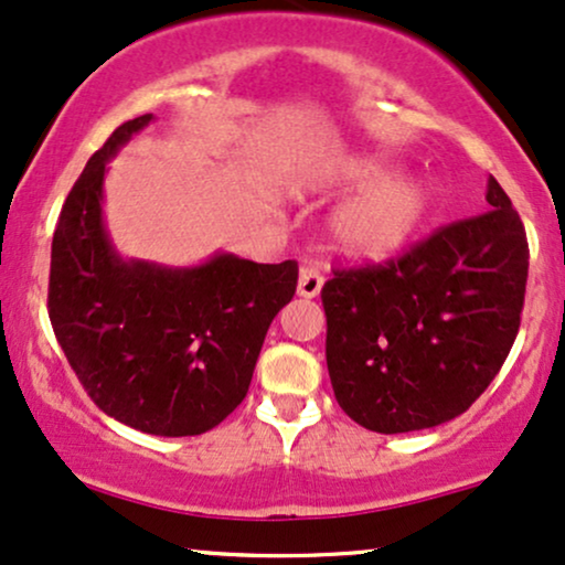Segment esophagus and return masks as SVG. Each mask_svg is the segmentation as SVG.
<instances>
[{
  "label": "esophagus",
  "mask_w": 565,
  "mask_h": 565,
  "mask_svg": "<svg viewBox=\"0 0 565 565\" xmlns=\"http://www.w3.org/2000/svg\"><path fill=\"white\" fill-rule=\"evenodd\" d=\"M323 287V274L318 268H302L300 281H297V295L305 297V300H312V297L321 295Z\"/></svg>",
  "instance_id": "34e87169"
}]
</instances>
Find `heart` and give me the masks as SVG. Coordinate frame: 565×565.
Returning <instances> with one entry per match:
<instances>
[{
	"label": "heart",
	"instance_id": "b5f03b06",
	"mask_svg": "<svg viewBox=\"0 0 565 565\" xmlns=\"http://www.w3.org/2000/svg\"><path fill=\"white\" fill-rule=\"evenodd\" d=\"M344 183L360 192L337 210L334 239L344 255L382 260L405 247L420 228L431 205L426 181L392 175L390 162L360 158L344 168Z\"/></svg>",
	"mask_w": 565,
	"mask_h": 565
}]
</instances>
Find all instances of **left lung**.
Segmentation results:
<instances>
[{
	"label": "left lung",
	"instance_id": "8db88e82",
	"mask_svg": "<svg viewBox=\"0 0 565 565\" xmlns=\"http://www.w3.org/2000/svg\"><path fill=\"white\" fill-rule=\"evenodd\" d=\"M489 210L384 265L323 284L326 365L355 424L405 434L452 420L498 376L521 326L529 242L489 175Z\"/></svg>",
	"mask_w": 565,
	"mask_h": 565
}]
</instances>
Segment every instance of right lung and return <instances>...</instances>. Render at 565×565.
<instances>
[{"instance_id":"1","label":"right lung","mask_w":565,"mask_h":565,"mask_svg":"<svg viewBox=\"0 0 565 565\" xmlns=\"http://www.w3.org/2000/svg\"><path fill=\"white\" fill-rule=\"evenodd\" d=\"M152 115L126 120L73 183L52 239L50 321L102 413L158 437L210 431L247 397L297 263L215 255L196 268L124 260L102 221L107 162Z\"/></svg>"}]
</instances>
